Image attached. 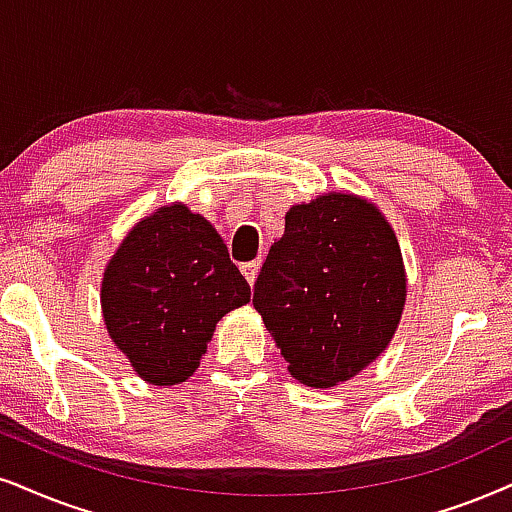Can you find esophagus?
Segmentation results:
<instances>
[{"instance_id":"34e87169","label":"esophagus","mask_w":512,"mask_h":512,"mask_svg":"<svg viewBox=\"0 0 512 512\" xmlns=\"http://www.w3.org/2000/svg\"><path fill=\"white\" fill-rule=\"evenodd\" d=\"M260 267H262V262H260V260H255V262H245L243 267H241L243 276L248 278V283H250V286H255V281H257V274H260Z\"/></svg>"}]
</instances>
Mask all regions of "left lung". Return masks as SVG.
Listing matches in <instances>:
<instances>
[{
  "label": "left lung",
  "mask_w": 512,
  "mask_h": 512,
  "mask_svg": "<svg viewBox=\"0 0 512 512\" xmlns=\"http://www.w3.org/2000/svg\"><path fill=\"white\" fill-rule=\"evenodd\" d=\"M404 302L397 236L383 212L352 193L286 212L252 297L290 375L309 387L345 383L378 359Z\"/></svg>",
  "instance_id": "8db88e82"
}]
</instances>
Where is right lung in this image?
I'll list each match as a JSON object with an SVG mask.
<instances>
[{
  "instance_id": "add662e5",
  "label": "right lung",
  "mask_w": 512,
  "mask_h": 512,
  "mask_svg": "<svg viewBox=\"0 0 512 512\" xmlns=\"http://www.w3.org/2000/svg\"><path fill=\"white\" fill-rule=\"evenodd\" d=\"M250 302V286L208 219L165 205L120 243L101 281L108 335L151 385L184 383L217 321Z\"/></svg>"
}]
</instances>
